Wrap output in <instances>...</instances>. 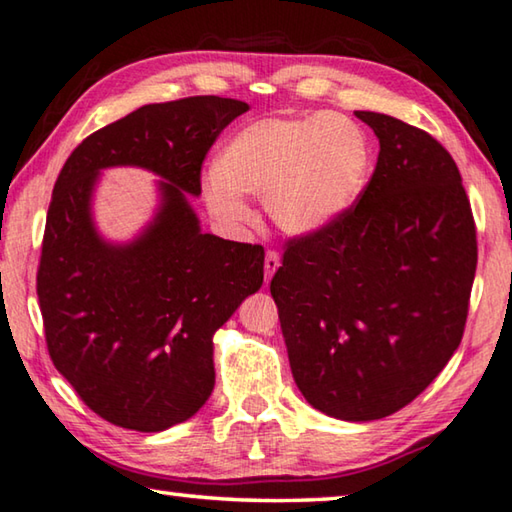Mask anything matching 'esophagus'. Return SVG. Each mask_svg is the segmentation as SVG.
I'll return each mask as SVG.
<instances>
[{
  "instance_id": "obj_1",
  "label": "esophagus",
  "mask_w": 512,
  "mask_h": 512,
  "mask_svg": "<svg viewBox=\"0 0 512 512\" xmlns=\"http://www.w3.org/2000/svg\"><path fill=\"white\" fill-rule=\"evenodd\" d=\"M279 265H281V256L276 254L274 249H267L265 251V283L272 281V276L276 270H279Z\"/></svg>"
}]
</instances>
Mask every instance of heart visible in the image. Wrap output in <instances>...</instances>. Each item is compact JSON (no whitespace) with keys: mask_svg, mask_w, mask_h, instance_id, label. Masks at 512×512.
<instances>
[{"mask_svg":"<svg viewBox=\"0 0 512 512\" xmlns=\"http://www.w3.org/2000/svg\"><path fill=\"white\" fill-rule=\"evenodd\" d=\"M372 170L365 129L345 113L272 115L242 127L204 179V199L217 220H249L242 195L263 197L281 231L308 236L347 213Z\"/></svg>","mask_w":512,"mask_h":512,"instance_id":"b5f03b06","label":"heart"}]
</instances>
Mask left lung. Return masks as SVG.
<instances>
[{"label":"left lung","mask_w":512,"mask_h":512,"mask_svg":"<svg viewBox=\"0 0 512 512\" xmlns=\"http://www.w3.org/2000/svg\"><path fill=\"white\" fill-rule=\"evenodd\" d=\"M379 138L347 213L286 242L270 292L297 388L347 422L408 406L463 338L476 224L454 158L397 117L356 111Z\"/></svg>","instance_id":"left-lung-1"}]
</instances>
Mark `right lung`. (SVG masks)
<instances>
[{"label": "right lung", "instance_id": "1", "mask_svg": "<svg viewBox=\"0 0 512 512\" xmlns=\"http://www.w3.org/2000/svg\"><path fill=\"white\" fill-rule=\"evenodd\" d=\"M247 111L215 95L147 104L90 133L56 179L36 279L47 351L83 404L122 429H170L206 404L213 335L263 286V247L201 233L188 204L208 149ZM113 164L166 179L162 211L131 246H108L89 215L96 174Z\"/></svg>", "mask_w": 512, "mask_h": 512}]
</instances>
